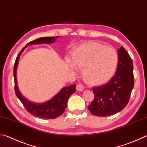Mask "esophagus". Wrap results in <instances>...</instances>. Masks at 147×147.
Segmentation results:
<instances>
[{"instance_id":"34e87169","label":"esophagus","mask_w":147,"mask_h":147,"mask_svg":"<svg viewBox=\"0 0 147 147\" xmlns=\"http://www.w3.org/2000/svg\"><path fill=\"white\" fill-rule=\"evenodd\" d=\"M84 89V87L82 85L78 84V85H76V90H78V91H83Z\"/></svg>"}]
</instances>
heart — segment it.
I'll return each mask as SVG.
<instances>
[{"mask_svg":"<svg viewBox=\"0 0 147 147\" xmlns=\"http://www.w3.org/2000/svg\"><path fill=\"white\" fill-rule=\"evenodd\" d=\"M71 64L82 69L84 80L93 85L105 84L113 76L118 65V53L113 48L94 42L82 44L74 51ZM71 67H73L71 65Z\"/></svg>","mask_w":147,"mask_h":147,"instance_id":"1","label":"heart"}]
</instances>
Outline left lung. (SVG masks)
<instances>
[{
	"mask_svg": "<svg viewBox=\"0 0 147 147\" xmlns=\"http://www.w3.org/2000/svg\"><path fill=\"white\" fill-rule=\"evenodd\" d=\"M118 55L115 75L107 84L92 89L94 98L88 109L94 116L114 115L122 111L129 103L134 84L133 62L123 47L119 48Z\"/></svg>",
	"mask_w": 147,
	"mask_h": 147,
	"instance_id": "obj_1",
	"label": "left lung"
}]
</instances>
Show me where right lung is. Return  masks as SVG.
Listing matches in <instances>:
<instances>
[{"label": "right lung", "mask_w": 147, "mask_h": 147, "mask_svg": "<svg viewBox=\"0 0 147 147\" xmlns=\"http://www.w3.org/2000/svg\"><path fill=\"white\" fill-rule=\"evenodd\" d=\"M58 37L59 36L42 37V38H38L29 42L26 45V46L24 47L18 53L17 57L16 58L14 70H13V75H14L15 79V90L17 98L20 100L26 110L29 113L34 116L44 119H54L62 115L63 112L65 111L67 105V101L69 96L76 91V85L74 84L71 86L62 88L54 97L46 102L42 103H34L29 101L21 94L17 85V70L20 55L27 46H30V45L42 44H53L57 40Z\"/></svg>", "instance_id": "1"}]
</instances>
